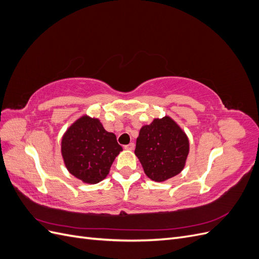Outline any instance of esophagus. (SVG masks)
<instances>
[{"label": "esophagus", "instance_id": "1", "mask_svg": "<svg viewBox=\"0 0 259 259\" xmlns=\"http://www.w3.org/2000/svg\"><path fill=\"white\" fill-rule=\"evenodd\" d=\"M134 148H135V145L133 144V143H131V144L126 145V146H124L125 150H134Z\"/></svg>", "mask_w": 259, "mask_h": 259}]
</instances>
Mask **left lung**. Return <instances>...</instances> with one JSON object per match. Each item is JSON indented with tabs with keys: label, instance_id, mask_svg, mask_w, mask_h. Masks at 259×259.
<instances>
[{
	"label": "left lung",
	"instance_id": "obj_1",
	"mask_svg": "<svg viewBox=\"0 0 259 259\" xmlns=\"http://www.w3.org/2000/svg\"><path fill=\"white\" fill-rule=\"evenodd\" d=\"M189 153V139L169 116L154 119L140 128L135 154L145 174L154 182L178 175L186 165Z\"/></svg>",
	"mask_w": 259,
	"mask_h": 259
}]
</instances>
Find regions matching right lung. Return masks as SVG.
Here are the masks:
<instances>
[{"mask_svg": "<svg viewBox=\"0 0 259 259\" xmlns=\"http://www.w3.org/2000/svg\"><path fill=\"white\" fill-rule=\"evenodd\" d=\"M122 150L113 133L107 132L98 119L89 115L77 119L61 139V155L67 169L85 184L105 179Z\"/></svg>", "mask_w": 259, "mask_h": 259, "instance_id": "obj_1", "label": "right lung"}]
</instances>
